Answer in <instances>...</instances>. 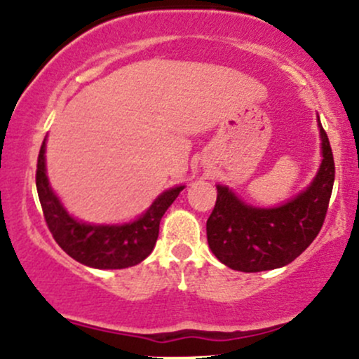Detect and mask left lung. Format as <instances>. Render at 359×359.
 Masks as SVG:
<instances>
[{"instance_id": "8db88e82", "label": "left lung", "mask_w": 359, "mask_h": 359, "mask_svg": "<svg viewBox=\"0 0 359 359\" xmlns=\"http://www.w3.org/2000/svg\"><path fill=\"white\" fill-rule=\"evenodd\" d=\"M319 170L297 196L275 208L246 204L228 185L217 184V199L208 224L214 257L229 269L246 273L285 266L319 234L334 184V158L319 116Z\"/></svg>"}]
</instances>
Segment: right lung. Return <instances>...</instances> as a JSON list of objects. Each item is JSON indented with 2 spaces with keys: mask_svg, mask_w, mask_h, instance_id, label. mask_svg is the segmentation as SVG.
<instances>
[{
  "mask_svg": "<svg viewBox=\"0 0 359 359\" xmlns=\"http://www.w3.org/2000/svg\"><path fill=\"white\" fill-rule=\"evenodd\" d=\"M45 150L47 138L40 148L36 163V192L48 229L60 248L90 269L119 270L143 262L155 248L160 219L185 185H175L160 194L137 219L123 224H90L71 216L53 192L47 177Z\"/></svg>",
  "mask_w": 359,
  "mask_h": 359,
  "instance_id": "add662e5",
  "label": "right lung"
}]
</instances>
